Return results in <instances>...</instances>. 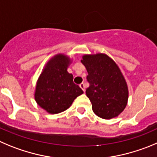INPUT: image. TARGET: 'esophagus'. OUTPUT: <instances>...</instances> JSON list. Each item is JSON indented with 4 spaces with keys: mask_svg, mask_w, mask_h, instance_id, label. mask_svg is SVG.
I'll return each mask as SVG.
<instances>
[{
    "mask_svg": "<svg viewBox=\"0 0 157 157\" xmlns=\"http://www.w3.org/2000/svg\"><path fill=\"white\" fill-rule=\"evenodd\" d=\"M80 88L83 90V92H85V84H84V83H80Z\"/></svg>",
    "mask_w": 157,
    "mask_h": 157,
    "instance_id": "obj_1",
    "label": "esophagus"
}]
</instances>
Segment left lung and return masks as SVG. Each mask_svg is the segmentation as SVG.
Segmentation results:
<instances>
[{
  "mask_svg": "<svg viewBox=\"0 0 157 157\" xmlns=\"http://www.w3.org/2000/svg\"><path fill=\"white\" fill-rule=\"evenodd\" d=\"M81 63L87 71L90 83L86 94L96 115L104 119L118 117L126 107L128 89L116 63L105 53L85 54Z\"/></svg>",
  "mask_w": 157,
  "mask_h": 157,
  "instance_id": "obj_1",
  "label": "left lung"
}]
</instances>
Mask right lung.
<instances>
[{
  "label": "right lung",
  "mask_w": 157,
  "mask_h": 157,
  "mask_svg": "<svg viewBox=\"0 0 157 157\" xmlns=\"http://www.w3.org/2000/svg\"><path fill=\"white\" fill-rule=\"evenodd\" d=\"M72 59L59 53L46 63L36 82L35 100L49 114L64 112L77 97L83 93L74 83L73 74L67 71Z\"/></svg>",
  "instance_id": "add662e5"
}]
</instances>
